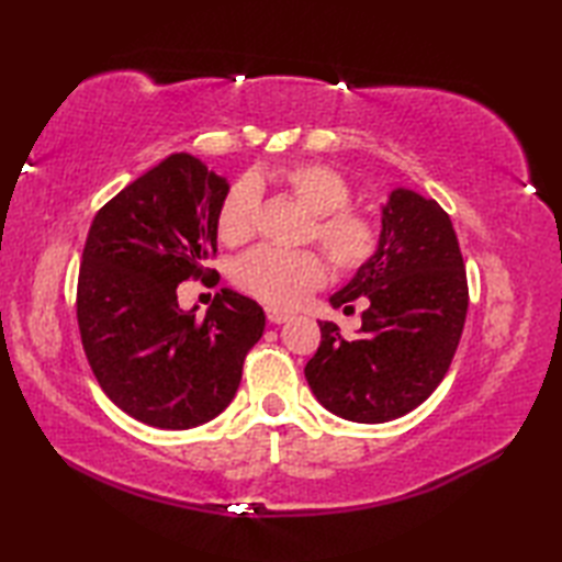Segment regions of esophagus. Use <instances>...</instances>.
<instances>
[{
	"label": "esophagus",
	"instance_id": "obj_1",
	"mask_svg": "<svg viewBox=\"0 0 562 562\" xmlns=\"http://www.w3.org/2000/svg\"><path fill=\"white\" fill-rule=\"evenodd\" d=\"M266 316H268L270 324H274V326H280V324H288V321L292 318V314L282 312V308H274V306H268V308H266Z\"/></svg>",
	"mask_w": 562,
	"mask_h": 562
}]
</instances>
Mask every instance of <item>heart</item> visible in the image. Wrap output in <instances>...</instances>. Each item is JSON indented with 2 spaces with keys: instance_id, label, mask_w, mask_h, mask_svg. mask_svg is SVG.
Wrapping results in <instances>:
<instances>
[{
  "instance_id": "obj_1",
  "label": "heart",
  "mask_w": 562,
  "mask_h": 562,
  "mask_svg": "<svg viewBox=\"0 0 562 562\" xmlns=\"http://www.w3.org/2000/svg\"><path fill=\"white\" fill-rule=\"evenodd\" d=\"M288 193L312 212L308 238L326 250L333 266L342 272L364 268L381 244L379 224L369 214L348 207L352 188L345 176L324 164H290L272 173ZM260 188L256 178L244 176L224 195L217 217V234L226 246H241L256 234ZM326 262L316 250H288L260 246L234 268L241 290L272 306H296L326 282Z\"/></svg>"
}]
</instances>
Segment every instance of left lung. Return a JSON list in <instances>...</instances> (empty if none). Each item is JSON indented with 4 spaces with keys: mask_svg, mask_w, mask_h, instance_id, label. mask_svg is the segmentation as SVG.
<instances>
[{
    "mask_svg": "<svg viewBox=\"0 0 562 562\" xmlns=\"http://www.w3.org/2000/svg\"><path fill=\"white\" fill-rule=\"evenodd\" d=\"M360 296V336L345 338L333 321H318L321 345L304 374L326 411L352 423H389L439 386L469 312L459 238L437 200L408 188L389 195L376 256L330 304L352 312Z\"/></svg>",
    "mask_w": 562,
    "mask_h": 562,
    "instance_id": "1",
    "label": "left lung"
}]
</instances>
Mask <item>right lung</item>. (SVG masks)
Segmentation results:
<instances>
[{"label":"right lung","mask_w":562,"mask_h":562,"mask_svg":"<svg viewBox=\"0 0 562 562\" xmlns=\"http://www.w3.org/2000/svg\"><path fill=\"white\" fill-rule=\"evenodd\" d=\"M226 193V178L171 154L91 222L77 284L81 345L105 396L145 425L190 429L217 417L266 328L262 308L232 290L214 294L205 318L178 306V284L214 272Z\"/></svg>","instance_id":"1"}]
</instances>
